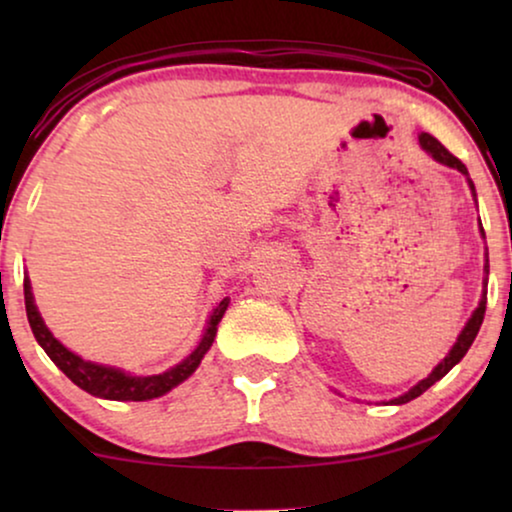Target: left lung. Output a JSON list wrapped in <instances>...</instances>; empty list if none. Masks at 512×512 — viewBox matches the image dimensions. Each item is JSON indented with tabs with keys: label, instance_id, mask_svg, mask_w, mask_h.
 I'll use <instances>...</instances> for the list:
<instances>
[{
	"label": "left lung",
	"instance_id": "obj_1",
	"mask_svg": "<svg viewBox=\"0 0 512 512\" xmlns=\"http://www.w3.org/2000/svg\"><path fill=\"white\" fill-rule=\"evenodd\" d=\"M419 146H422V149L429 153V156L436 160V163H440V165H447V167H452V170H459L461 174H464L466 177V181H468V188H471V193H473V200H475V205H478V198H475V186H473V181H471V177H468V170H466V165L461 163L459 158H454L450 151L445 149L443 144L438 142L436 137H431L429 132H422V135H419ZM480 233H482V237H485V230H482V223H480ZM487 277H489V254L485 251V279H482V296H480V303H478V307H475L473 310V314H471V319L466 321V326L461 328V333H459V338H457V342H454L452 345V349L450 352H447V356L443 361L438 363L436 368L431 370L429 375L424 377V380H419L415 387L412 389H408L405 391V394H401V396H396V398H391V401H387L384 405H403V403H410L412 398H417V396H422L426 389L429 387H433V384H436L438 380H443V377L450 373V370L457 366V363L464 359L466 356V352L468 349H471V345H473V340H475V335H478V331H480V326H482V319H485V310H487Z\"/></svg>",
	"mask_w": 512,
	"mask_h": 512
}]
</instances>
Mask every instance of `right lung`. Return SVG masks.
Masks as SVG:
<instances>
[{
  "label": "right lung",
  "instance_id": "right-lung-1",
  "mask_svg": "<svg viewBox=\"0 0 512 512\" xmlns=\"http://www.w3.org/2000/svg\"><path fill=\"white\" fill-rule=\"evenodd\" d=\"M23 289H25L27 321H30L34 338H37L41 349L48 354V359H51L55 366H58L62 373L76 384V387L88 391L90 396L107 398V401H151V398L165 396L167 391H172L174 387H179L181 382L188 380V377L195 373V368L200 366V361L205 359L209 347H212V342L216 338V328H219V321L223 319V314H226L228 303H230V298H223L216 303L212 314H209L205 333H202L198 347H195L184 361H179L177 366H172L170 370H165V373H158V375H132L116 366H104V363L86 361L81 359L79 354H74L72 349H67L51 333V328L44 324V319H41L37 303H34V296H32L30 277L27 275H25Z\"/></svg>",
  "mask_w": 512,
  "mask_h": 512
}]
</instances>
